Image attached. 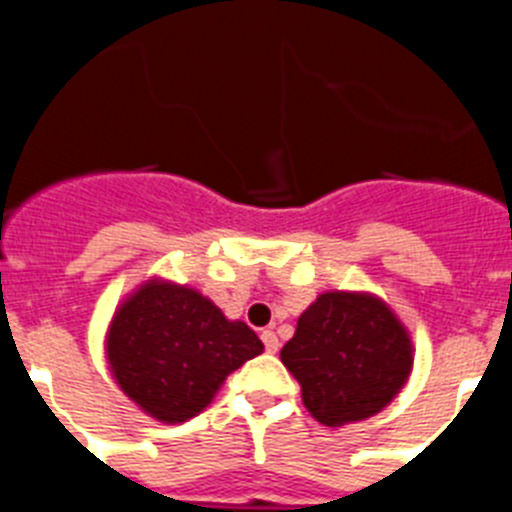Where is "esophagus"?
Instances as JSON below:
<instances>
[{
	"instance_id": "34e87169",
	"label": "esophagus",
	"mask_w": 512,
	"mask_h": 512,
	"mask_svg": "<svg viewBox=\"0 0 512 512\" xmlns=\"http://www.w3.org/2000/svg\"><path fill=\"white\" fill-rule=\"evenodd\" d=\"M260 339H262V344H265V352H278V336H275V331H262L260 334Z\"/></svg>"
}]
</instances>
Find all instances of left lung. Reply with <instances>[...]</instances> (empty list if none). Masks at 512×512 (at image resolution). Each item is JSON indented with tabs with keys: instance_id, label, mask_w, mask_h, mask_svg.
<instances>
[{
	"instance_id": "1",
	"label": "left lung",
	"mask_w": 512,
	"mask_h": 512,
	"mask_svg": "<svg viewBox=\"0 0 512 512\" xmlns=\"http://www.w3.org/2000/svg\"><path fill=\"white\" fill-rule=\"evenodd\" d=\"M303 405L324 426L375 416L411 372V339L390 308L359 293H324L280 352Z\"/></svg>"
}]
</instances>
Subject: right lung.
I'll return each mask as SVG.
<instances>
[{
    "instance_id": "right-lung-1",
    "label": "right lung",
    "mask_w": 512,
    "mask_h": 512,
    "mask_svg": "<svg viewBox=\"0 0 512 512\" xmlns=\"http://www.w3.org/2000/svg\"><path fill=\"white\" fill-rule=\"evenodd\" d=\"M262 352L255 331L191 288L145 285L119 308L107 339L122 390L153 418L183 423L211 403L227 375Z\"/></svg>"
}]
</instances>
